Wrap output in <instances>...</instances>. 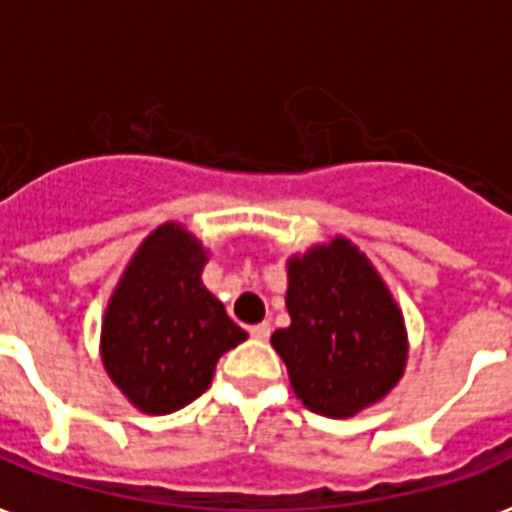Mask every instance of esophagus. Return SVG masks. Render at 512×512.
Wrapping results in <instances>:
<instances>
[{"label": "esophagus", "instance_id": "obj_1", "mask_svg": "<svg viewBox=\"0 0 512 512\" xmlns=\"http://www.w3.org/2000/svg\"><path fill=\"white\" fill-rule=\"evenodd\" d=\"M249 335H252V337H255V340H268V337H271V324H265V321H263V324H255V327H252V329H249Z\"/></svg>", "mask_w": 512, "mask_h": 512}]
</instances>
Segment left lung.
Here are the masks:
<instances>
[{
    "instance_id": "left-lung-1",
    "label": "left lung",
    "mask_w": 512,
    "mask_h": 512,
    "mask_svg": "<svg viewBox=\"0 0 512 512\" xmlns=\"http://www.w3.org/2000/svg\"><path fill=\"white\" fill-rule=\"evenodd\" d=\"M287 311L292 324L276 329L271 342L311 412L353 417L404 372L401 311L348 239L289 260Z\"/></svg>"
}]
</instances>
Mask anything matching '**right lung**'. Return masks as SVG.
Returning <instances> with one entry per match:
<instances>
[{
	"label": "right lung",
	"instance_id": "1",
	"mask_svg": "<svg viewBox=\"0 0 512 512\" xmlns=\"http://www.w3.org/2000/svg\"><path fill=\"white\" fill-rule=\"evenodd\" d=\"M207 255L191 233L156 228L127 265L103 321V364L146 414H170L199 398L217 358L247 340L201 284Z\"/></svg>",
	"mask_w": 512,
	"mask_h": 512
}]
</instances>
